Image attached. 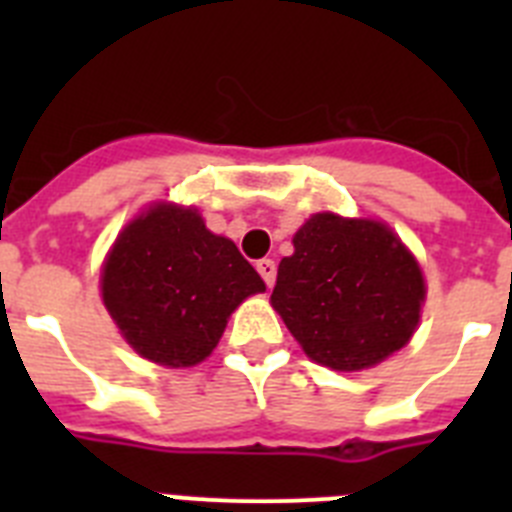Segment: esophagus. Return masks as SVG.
I'll return each mask as SVG.
<instances>
[{"instance_id":"34e87169","label":"esophagus","mask_w":512,"mask_h":512,"mask_svg":"<svg viewBox=\"0 0 512 512\" xmlns=\"http://www.w3.org/2000/svg\"><path fill=\"white\" fill-rule=\"evenodd\" d=\"M256 269H259V274H261V279L266 282V287H274V282H277V264H274V259L256 261Z\"/></svg>"}]
</instances>
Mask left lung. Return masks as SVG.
<instances>
[{"label":"left lung","mask_w":512,"mask_h":512,"mask_svg":"<svg viewBox=\"0 0 512 512\" xmlns=\"http://www.w3.org/2000/svg\"><path fill=\"white\" fill-rule=\"evenodd\" d=\"M292 243L271 307L312 361L359 372L410 341L425 300L423 271L387 225L318 212Z\"/></svg>","instance_id":"obj_1"}]
</instances>
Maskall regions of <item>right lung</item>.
Segmentation results:
<instances>
[{
	"label": "right lung",
	"mask_w": 512,
	"mask_h": 512,
	"mask_svg": "<svg viewBox=\"0 0 512 512\" xmlns=\"http://www.w3.org/2000/svg\"><path fill=\"white\" fill-rule=\"evenodd\" d=\"M235 243L205 228L192 207L158 205L117 235L102 269V300L125 341L164 366L205 361L230 312L264 292Z\"/></svg>",
	"instance_id": "add662e5"
}]
</instances>
